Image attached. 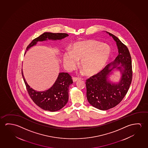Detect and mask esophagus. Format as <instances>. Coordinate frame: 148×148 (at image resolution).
Wrapping results in <instances>:
<instances>
[{
    "mask_svg": "<svg viewBox=\"0 0 148 148\" xmlns=\"http://www.w3.org/2000/svg\"><path fill=\"white\" fill-rule=\"evenodd\" d=\"M81 79H80V77H73V82H76V81H77V80H80Z\"/></svg>",
    "mask_w": 148,
    "mask_h": 148,
    "instance_id": "obj_1",
    "label": "esophagus"
}]
</instances>
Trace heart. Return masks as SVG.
Instances as JSON below:
<instances>
[{"label": "heart", "instance_id": "heart-1", "mask_svg": "<svg viewBox=\"0 0 148 148\" xmlns=\"http://www.w3.org/2000/svg\"><path fill=\"white\" fill-rule=\"evenodd\" d=\"M111 50L108 45L88 40L79 42L63 54V62L68 69L75 68L80 60V66L85 73L92 75L99 73L105 66L110 56Z\"/></svg>", "mask_w": 148, "mask_h": 148}]
</instances>
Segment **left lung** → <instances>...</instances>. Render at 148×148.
Wrapping results in <instances>:
<instances>
[{
    "instance_id": "8db88e82",
    "label": "left lung",
    "mask_w": 148,
    "mask_h": 148,
    "mask_svg": "<svg viewBox=\"0 0 148 148\" xmlns=\"http://www.w3.org/2000/svg\"><path fill=\"white\" fill-rule=\"evenodd\" d=\"M106 32L116 41L119 54L112 63L86 80L87 100L95 108L103 110L113 108L122 101L129 89L133 74L131 56L127 47L117 37ZM116 68L122 74L121 80L117 84L110 83L107 79Z\"/></svg>"
}]
</instances>
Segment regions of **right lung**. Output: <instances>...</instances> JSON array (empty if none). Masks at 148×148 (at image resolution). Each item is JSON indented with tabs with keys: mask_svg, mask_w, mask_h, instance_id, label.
I'll return each mask as SVG.
<instances>
[{
	"mask_svg": "<svg viewBox=\"0 0 148 148\" xmlns=\"http://www.w3.org/2000/svg\"><path fill=\"white\" fill-rule=\"evenodd\" d=\"M68 36L67 33L45 32L34 39L27 46L26 50H28L30 47L36 45L38 42L46 40L47 38L48 40H61ZM21 74L31 98L37 106L44 110L56 112L63 108L67 103L69 87L73 83L72 77L68 73H60L53 86L44 92H37L30 88L26 81L22 69Z\"/></svg>",
	"mask_w": 148,
	"mask_h": 148,
	"instance_id": "add662e5",
	"label": "right lung"
}]
</instances>
